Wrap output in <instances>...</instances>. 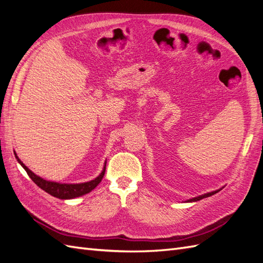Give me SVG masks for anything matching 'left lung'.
<instances>
[{"mask_svg": "<svg viewBox=\"0 0 263 263\" xmlns=\"http://www.w3.org/2000/svg\"><path fill=\"white\" fill-rule=\"evenodd\" d=\"M217 192H219V190H217V191H214V192H211V193H206V194L200 195V196H197V197H193V198H191V200H187V202H196V201H200V200H202V198L212 196V195H214V194H216Z\"/></svg>", "mask_w": 263, "mask_h": 263, "instance_id": "obj_1", "label": "left lung"}]
</instances>
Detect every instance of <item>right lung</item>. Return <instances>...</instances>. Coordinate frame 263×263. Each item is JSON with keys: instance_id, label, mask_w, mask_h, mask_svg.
<instances>
[{"instance_id": "right-lung-1", "label": "right lung", "mask_w": 263, "mask_h": 263, "mask_svg": "<svg viewBox=\"0 0 263 263\" xmlns=\"http://www.w3.org/2000/svg\"><path fill=\"white\" fill-rule=\"evenodd\" d=\"M15 157H16L20 164L23 166L24 169H25V171L28 174V177L35 182V184H37V186H39L42 190H44L45 192H47L48 194H50L54 197H57V198H60V200H70V198L82 196L86 193L91 192V191L97 187L99 183L102 181L103 177H104L105 169H106V162H105L104 169H103V171L101 172L100 176L98 178H95L94 180L89 181V182L80 183V184H66V183L50 182V181L42 179L41 177L36 176L34 172H31L27 168V166L21 161V159L17 157L16 154H15Z\"/></svg>"}]
</instances>
